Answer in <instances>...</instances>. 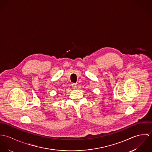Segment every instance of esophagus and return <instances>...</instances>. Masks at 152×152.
I'll return each mask as SVG.
<instances>
[{"instance_id": "esophagus-1", "label": "esophagus", "mask_w": 152, "mask_h": 152, "mask_svg": "<svg viewBox=\"0 0 152 152\" xmlns=\"http://www.w3.org/2000/svg\"><path fill=\"white\" fill-rule=\"evenodd\" d=\"M71 86L73 88V89H76V88H77V85H76V84H75V83H72V84H71Z\"/></svg>"}]
</instances>
